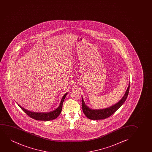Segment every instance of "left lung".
I'll return each mask as SVG.
<instances>
[{"instance_id":"1","label":"left lung","mask_w":152,"mask_h":152,"mask_svg":"<svg viewBox=\"0 0 152 152\" xmlns=\"http://www.w3.org/2000/svg\"><path fill=\"white\" fill-rule=\"evenodd\" d=\"M129 88H130V83H129L128 87L127 88L124 96H123V98H121V99L118 102H117L115 104H114L113 105L108 107L107 108H103V109L96 110V109L90 108L87 105H86L83 98L82 96V100H83L82 107H83V113L87 118L92 120L104 119L108 118L112 115L124 103L125 101L127 99V96L129 94Z\"/></svg>"}]
</instances>
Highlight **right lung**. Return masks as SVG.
<instances>
[{
    "mask_svg": "<svg viewBox=\"0 0 152 152\" xmlns=\"http://www.w3.org/2000/svg\"><path fill=\"white\" fill-rule=\"evenodd\" d=\"M67 94V92L63 96L61 101L60 104L58 106V107L55 110L50 112L48 113H37L33 112L31 111L26 110L24 108L22 107V106H20L19 104L18 105H19V107L24 112L28 115L30 117H31L32 118L37 120V121H51L53 119L56 118L58 115L60 114L62 110V105L63 102L64 101L65 98L66 97V96Z\"/></svg>",
    "mask_w": 152,
    "mask_h": 152,
    "instance_id": "obj_1",
    "label": "right lung"
}]
</instances>
